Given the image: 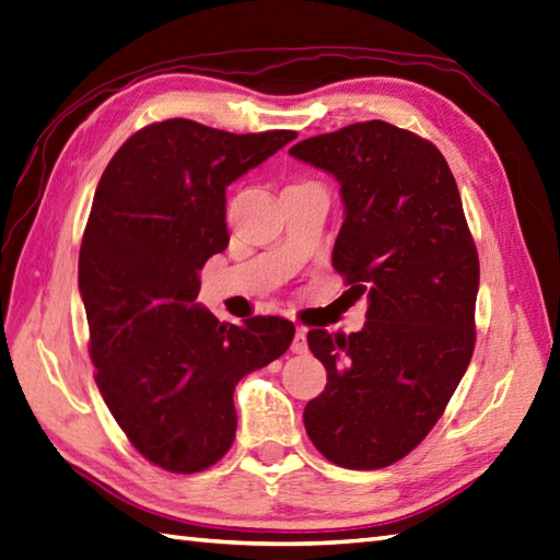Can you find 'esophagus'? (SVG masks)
<instances>
[{"label":"esophagus","mask_w":560,"mask_h":560,"mask_svg":"<svg viewBox=\"0 0 560 560\" xmlns=\"http://www.w3.org/2000/svg\"><path fill=\"white\" fill-rule=\"evenodd\" d=\"M292 352L294 354H306L308 352V342H306V328H296L294 340H292Z\"/></svg>","instance_id":"esophagus-1"}]
</instances>
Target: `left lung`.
<instances>
[{
	"mask_svg": "<svg viewBox=\"0 0 560 560\" xmlns=\"http://www.w3.org/2000/svg\"><path fill=\"white\" fill-rule=\"evenodd\" d=\"M290 155L340 182L332 268L369 294L359 332L306 335L328 383L306 405L304 427L335 465L388 467L424 441L469 366L477 246L448 163L412 131L359 121Z\"/></svg>",
	"mask_w": 560,
	"mask_h": 560,
	"instance_id": "1",
	"label": "left lung"
}]
</instances>
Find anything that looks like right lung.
Returning a JSON list of instances; mask_svg holds the SVG:
<instances>
[{"mask_svg":"<svg viewBox=\"0 0 560 560\" xmlns=\"http://www.w3.org/2000/svg\"><path fill=\"white\" fill-rule=\"evenodd\" d=\"M292 139L155 121L95 189L79 254L95 383L133 448L167 471L194 475L230 451L234 385L292 345L288 318L232 326L196 304L198 270L230 242L225 189Z\"/></svg>","mask_w":560,"mask_h":560,"instance_id":"obj_1","label":"right lung"}]
</instances>
